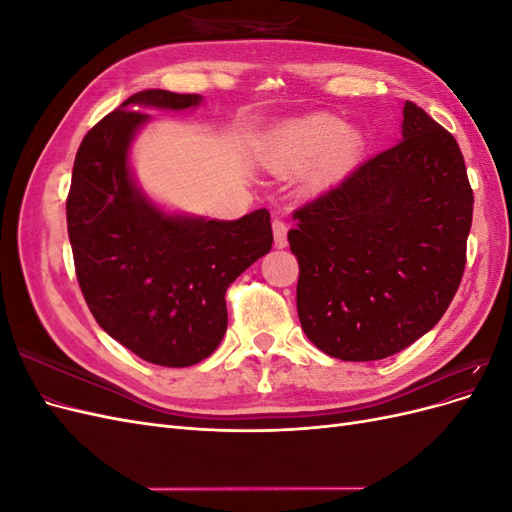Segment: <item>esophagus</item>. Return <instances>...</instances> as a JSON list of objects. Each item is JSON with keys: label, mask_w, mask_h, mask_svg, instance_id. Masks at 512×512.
<instances>
[{"label": "esophagus", "mask_w": 512, "mask_h": 512, "mask_svg": "<svg viewBox=\"0 0 512 512\" xmlns=\"http://www.w3.org/2000/svg\"><path fill=\"white\" fill-rule=\"evenodd\" d=\"M273 237H275V245L277 247H286L288 243V226L282 218L273 220Z\"/></svg>", "instance_id": "esophagus-1"}]
</instances>
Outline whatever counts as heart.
Instances as JSON below:
<instances>
[{"instance_id":"1","label":"heart","mask_w":512,"mask_h":512,"mask_svg":"<svg viewBox=\"0 0 512 512\" xmlns=\"http://www.w3.org/2000/svg\"><path fill=\"white\" fill-rule=\"evenodd\" d=\"M361 141L346 123L327 113H316L282 123L271 138V158L290 170L305 168L318 158L327 175L346 170L359 153Z\"/></svg>"}]
</instances>
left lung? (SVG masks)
<instances>
[{
    "label": "left lung",
    "instance_id": "obj_1",
    "mask_svg": "<svg viewBox=\"0 0 512 512\" xmlns=\"http://www.w3.org/2000/svg\"><path fill=\"white\" fill-rule=\"evenodd\" d=\"M401 138L292 213L301 327L342 361L414 344L466 269L474 196L455 136L408 100Z\"/></svg>",
    "mask_w": 512,
    "mask_h": 512
}]
</instances>
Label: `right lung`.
<instances>
[{
	"label": "right lung",
	"instance_id": "add662e5",
	"mask_svg": "<svg viewBox=\"0 0 512 512\" xmlns=\"http://www.w3.org/2000/svg\"><path fill=\"white\" fill-rule=\"evenodd\" d=\"M198 94L147 89L91 128L66 200L76 280L100 327L143 361L200 363L226 333V288L271 250L267 209L235 222L166 215L134 188L128 147L143 106L183 111Z\"/></svg>",
	"mask_w": 512,
	"mask_h": 512
}]
</instances>
